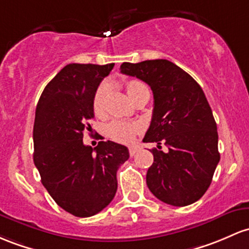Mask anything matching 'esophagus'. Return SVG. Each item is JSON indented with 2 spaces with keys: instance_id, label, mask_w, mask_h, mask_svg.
Here are the masks:
<instances>
[{
  "instance_id": "1",
  "label": "esophagus",
  "mask_w": 249,
  "mask_h": 249,
  "mask_svg": "<svg viewBox=\"0 0 249 249\" xmlns=\"http://www.w3.org/2000/svg\"><path fill=\"white\" fill-rule=\"evenodd\" d=\"M141 150V147H139L138 145H131L129 147V152H130V156H135L137 152Z\"/></svg>"
}]
</instances>
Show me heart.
I'll use <instances>...</instances> for the list:
<instances>
[{
    "label": "heart",
    "mask_w": 249,
    "mask_h": 249,
    "mask_svg": "<svg viewBox=\"0 0 249 249\" xmlns=\"http://www.w3.org/2000/svg\"><path fill=\"white\" fill-rule=\"evenodd\" d=\"M142 87H145L142 81L139 80H132L126 81V91L129 97L131 94L135 93L136 91H138ZM106 94V85L102 84L97 89L95 93L93 95V100H92V106H93V111L97 114H99L102 112L103 108V103L104 98ZM139 129V126L135 123H127L123 122V120H114V122L110 123V124L106 126L105 133L108 138L113 139V141L119 142V143H129L132 141L133 136L136 135Z\"/></svg>",
    "instance_id": "b5f03b06"
}]
</instances>
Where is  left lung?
Instances as JSON below:
<instances>
[{"label": "left lung", "instance_id": "1", "mask_svg": "<svg viewBox=\"0 0 249 249\" xmlns=\"http://www.w3.org/2000/svg\"><path fill=\"white\" fill-rule=\"evenodd\" d=\"M123 74L151 87L154 112L143 142L165 144L152 149L146 173L150 191L175 207L189 206L204 195L220 162L216 123L203 89L193 76L164 59L123 62Z\"/></svg>", "mask_w": 249, "mask_h": 249}]
</instances>
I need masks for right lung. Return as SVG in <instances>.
Here are the masks:
<instances>
[{"mask_svg":"<svg viewBox=\"0 0 249 249\" xmlns=\"http://www.w3.org/2000/svg\"><path fill=\"white\" fill-rule=\"evenodd\" d=\"M114 64H70L49 81L35 111L34 164L59 207L78 217L93 216L116 195L117 170L129 150L114 142L84 145L94 118L92 100Z\"/></svg>","mask_w":249,"mask_h":249,"instance_id":"add662e5","label":"right lung"}]
</instances>
